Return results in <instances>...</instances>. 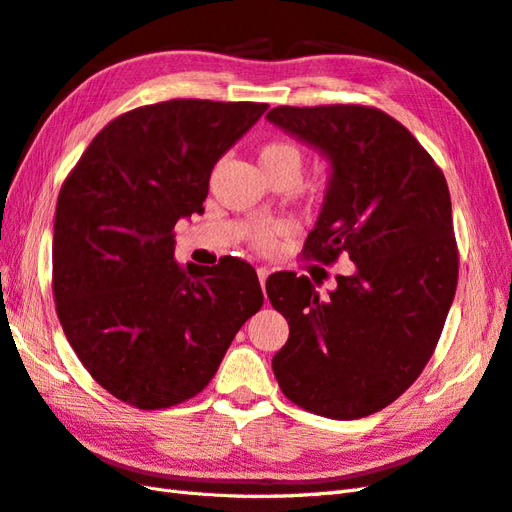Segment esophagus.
<instances>
[{
	"label": "esophagus",
	"instance_id": "obj_1",
	"mask_svg": "<svg viewBox=\"0 0 512 512\" xmlns=\"http://www.w3.org/2000/svg\"><path fill=\"white\" fill-rule=\"evenodd\" d=\"M268 274H270V270H268V268H257V277H259V283H261V290H264V287H266Z\"/></svg>",
	"mask_w": 512,
	"mask_h": 512
}]
</instances>
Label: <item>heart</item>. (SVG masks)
Returning a JSON list of instances; mask_svg holds the SVG:
<instances>
[{"label":"heart","instance_id":"heart-1","mask_svg":"<svg viewBox=\"0 0 512 512\" xmlns=\"http://www.w3.org/2000/svg\"><path fill=\"white\" fill-rule=\"evenodd\" d=\"M259 164L264 168V173H272V170H294L298 175L300 166H303V153L290 140H270L259 149ZM294 231L296 222L290 218L259 222L251 231V244L261 253H272L279 240L285 238V235H292Z\"/></svg>","mask_w":512,"mask_h":512}]
</instances>
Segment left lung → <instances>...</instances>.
Returning <instances> with one entry per match:
<instances>
[{"mask_svg": "<svg viewBox=\"0 0 512 512\" xmlns=\"http://www.w3.org/2000/svg\"><path fill=\"white\" fill-rule=\"evenodd\" d=\"M266 119L316 147L331 179L303 255L355 272L320 298L309 277L277 272L272 307L290 324L274 355L279 387L305 411L359 419L409 389L435 352L456 292L450 190L415 136L368 106H279Z\"/></svg>", "mask_w": 512, "mask_h": 512, "instance_id": "obj_1", "label": "left lung"}]
</instances>
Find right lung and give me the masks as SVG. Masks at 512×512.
<instances>
[{
    "label": "right lung",
    "mask_w": 512,
    "mask_h": 512,
    "mask_svg": "<svg viewBox=\"0 0 512 512\" xmlns=\"http://www.w3.org/2000/svg\"><path fill=\"white\" fill-rule=\"evenodd\" d=\"M266 103L170 99L110 121L64 179L54 222V300L84 368L114 398L155 411L212 381L264 305L242 259L179 264L175 225L203 212L214 164Z\"/></svg>",
    "instance_id": "obj_1"
}]
</instances>
